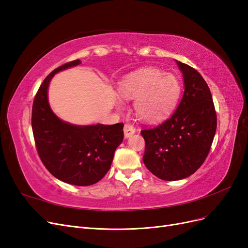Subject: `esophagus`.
Instances as JSON below:
<instances>
[{
  "instance_id": "esophagus-1",
  "label": "esophagus",
  "mask_w": 248,
  "mask_h": 248,
  "mask_svg": "<svg viewBox=\"0 0 248 248\" xmlns=\"http://www.w3.org/2000/svg\"><path fill=\"white\" fill-rule=\"evenodd\" d=\"M136 133V128H134L133 125L131 124H125L124 125V137L126 139L130 138L131 136Z\"/></svg>"
}]
</instances>
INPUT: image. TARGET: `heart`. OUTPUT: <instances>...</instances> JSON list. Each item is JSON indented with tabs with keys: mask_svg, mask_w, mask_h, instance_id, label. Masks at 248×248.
<instances>
[{
	"mask_svg": "<svg viewBox=\"0 0 248 248\" xmlns=\"http://www.w3.org/2000/svg\"><path fill=\"white\" fill-rule=\"evenodd\" d=\"M118 92L124 99H134V110L140 120L153 123L161 121L175 109L182 86L175 74L146 67L124 77Z\"/></svg>",
	"mask_w": 248,
	"mask_h": 248,
	"instance_id": "heart-1",
	"label": "heart"
}]
</instances>
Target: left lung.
<instances>
[{"label":"left lung","mask_w":248,"mask_h":248,"mask_svg":"<svg viewBox=\"0 0 248 248\" xmlns=\"http://www.w3.org/2000/svg\"><path fill=\"white\" fill-rule=\"evenodd\" d=\"M176 62L184 79L180 104L166 122L140 131L146 142L145 166L166 181L185 179L199 170L208 156L217 126L207 82L189 65Z\"/></svg>","instance_id":"obj_1"}]
</instances>
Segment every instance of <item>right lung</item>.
Listing matches in <instances>:
<instances>
[{"label":"right lung","instance_id":"right-lung-1","mask_svg":"<svg viewBox=\"0 0 248 248\" xmlns=\"http://www.w3.org/2000/svg\"><path fill=\"white\" fill-rule=\"evenodd\" d=\"M79 64L76 60L60 66L43 80L33 102L32 129L37 152L50 174L65 183L88 186L100 181L110 169L123 141L124 125H74L51 110L47 97L51 78Z\"/></svg>","mask_w":248,"mask_h":248}]
</instances>
